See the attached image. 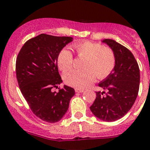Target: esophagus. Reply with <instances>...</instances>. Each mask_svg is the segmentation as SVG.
<instances>
[{
	"instance_id": "34e87169",
	"label": "esophagus",
	"mask_w": 150,
	"mask_h": 150,
	"mask_svg": "<svg viewBox=\"0 0 150 150\" xmlns=\"http://www.w3.org/2000/svg\"><path fill=\"white\" fill-rule=\"evenodd\" d=\"M75 92H83V91H84V89H79V88H75Z\"/></svg>"
}]
</instances>
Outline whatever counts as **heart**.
Masks as SVG:
<instances>
[{
  "label": "heart",
  "mask_w": 150,
  "mask_h": 150,
  "mask_svg": "<svg viewBox=\"0 0 150 150\" xmlns=\"http://www.w3.org/2000/svg\"><path fill=\"white\" fill-rule=\"evenodd\" d=\"M78 57L84 58L81 70L73 69L64 76L67 84L76 88H85L92 84L96 76L100 79L108 76L115 65V55L111 48L86 40L72 46ZM74 58L70 50L63 48L57 57L58 69L66 72L72 68Z\"/></svg>",
  "instance_id": "heart-1"
}]
</instances>
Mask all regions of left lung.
<instances>
[{"mask_svg": "<svg viewBox=\"0 0 150 150\" xmlns=\"http://www.w3.org/2000/svg\"><path fill=\"white\" fill-rule=\"evenodd\" d=\"M115 55L112 72L98 83L106 92H96L90 107L99 119L112 122L124 117L133 106L140 85L139 67L132 53L112 39H104Z\"/></svg>", "mask_w": 150, "mask_h": 150, "instance_id": "1", "label": "left lung"}]
</instances>
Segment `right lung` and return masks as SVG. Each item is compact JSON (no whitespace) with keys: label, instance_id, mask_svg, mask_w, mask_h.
Segmentation results:
<instances>
[{"label":"right lung","instance_id":"add662e5","mask_svg":"<svg viewBox=\"0 0 150 150\" xmlns=\"http://www.w3.org/2000/svg\"><path fill=\"white\" fill-rule=\"evenodd\" d=\"M72 40L71 37L40 34L28 40L18 53L15 71L18 86L32 112L43 121L55 123L69 108L75 89L64 85L58 72L57 57Z\"/></svg>","mask_w":150,"mask_h":150}]
</instances>
